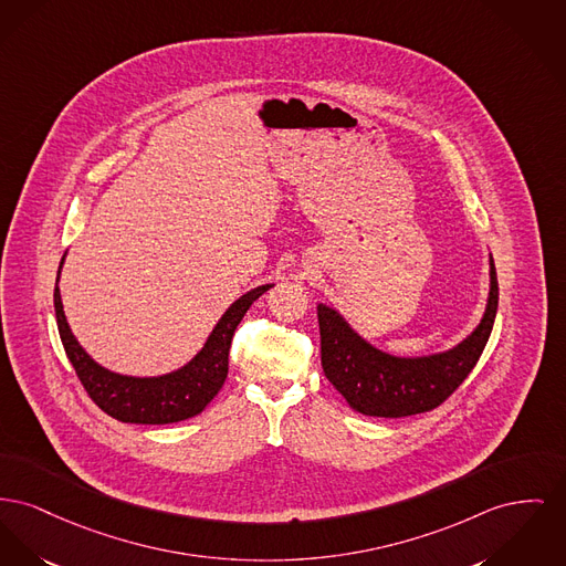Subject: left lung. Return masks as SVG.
I'll return each instance as SVG.
<instances>
[{
  "label": "left lung",
  "mask_w": 566,
  "mask_h": 566,
  "mask_svg": "<svg viewBox=\"0 0 566 566\" xmlns=\"http://www.w3.org/2000/svg\"><path fill=\"white\" fill-rule=\"evenodd\" d=\"M499 310V277L490 256V295L476 329L458 346L426 355L396 357L371 346L344 316L318 303L321 364L333 387L361 415L410 417L433 410L449 398L476 366Z\"/></svg>",
  "instance_id": "1"
}]
</instances>
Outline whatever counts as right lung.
<instances>
[{"instance_id": "obj_1", "label": "right lung", "mask_w": 566, "mask_h": 566, "mask_svg": "<svg viewBox=\"0 0 566 566\" xmlns=\"http://www.w3.org/2000/svg\"><path fill=\"white\" fill-rule=\"evenodd\" d=\"M64 259L60 263V271ZM60 271L55 280V318L67 359L74 367L81 385L106 415L122 423L140 426H165L197 417L205 406L218 396L229 374V350L233 333L250 305L266 293L273 284H263L241 295L222 314L213 332L209 333L205 346L186 366L163 376H126L111 371L94 361L85 348L70 332L62 295H60Z\"/></svg>"}]
</instances>
